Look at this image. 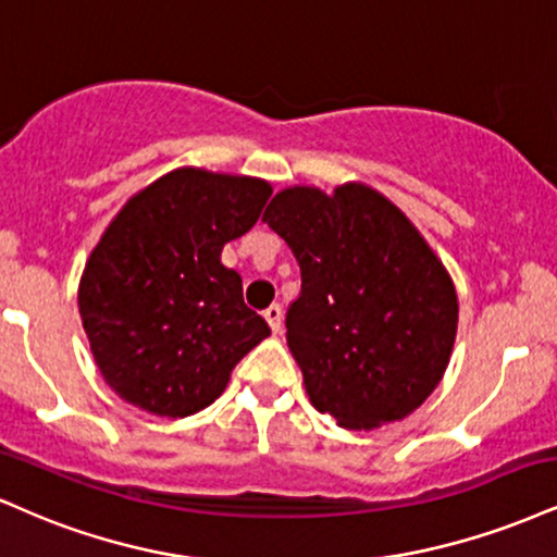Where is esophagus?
Listing matches in <instances>:
<instances>
[{
    "instance_id": "1",
    "label": "esophagus",
    "mask_w": 557,
    "mask_h": 557,
    "mask_svg": "<svg viewBox=\"0 0 557 557\" xmlns=\"http://www.w3.org/2000/svg\"><path fill=\"white\" fill-rule=\"evenodd\" d=\"M264 319H267V324H270V330H272L274 334L283 330V308H280V306H270V308H267Z\"/></svg>"
}]
</instances>
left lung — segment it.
Wrapping results in <instances>:
<instances>
[{
    "instance_id": "8db88e82",
    "label": "left lung",
    "mask_w": 557,
    "mask_h": 557,
    "mask_svg": "<svg viewBox=\"0 0 557 557\" xmlns=\"http://www.w3.org/2000/svg\"><path fill=\"white\" fill-rule=\"evenodd\" d=\"M300 267L287 347L319 412L373 431L418 410L457 339V287L392 199L360 184L287 186L264 218Z\"/></svg>"
}]
</instances>
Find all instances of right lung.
I'll return each mask as SVG.
<instances>
[{
    "instance_id": "add662e5",
    "label": "right lung",
    "mask_w": 557,
    "mask_h": 557,
    "mask_svg": "<svg viewBox=\"0 0 557 557\" xmlns=\"http://www.w3.org/2000/svg\"><path fill=\"white\" fill-rule=\"evenodd\" d=\"M270 181L184 165L139 189L85 261L77 306L100 376L124 401L186 418L225 392L270 326L220 261L270 199Z\"/></svg>"
}]
</instances>
